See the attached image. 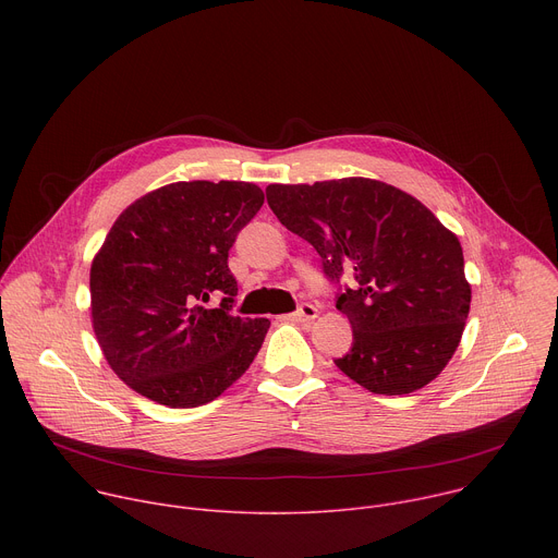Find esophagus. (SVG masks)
Masks as SVG:
<instances>
[{
  "label": "esophagus",
  "instance_id": "1",
  "mask_svg": "<svg viewBox=\"0 0 558 558\" xmlns=\"http://www.w3.org/2000/svg\"><path fill=\"white\" fill-rule=\"evenodd\" d=\"M317 313H320V311H317V306H313V304H302L291 317H293L295 323H311V320H315Z\"/></svg>",
  "mask_w": 558,
  "mask_h": 558
}]
</instances>
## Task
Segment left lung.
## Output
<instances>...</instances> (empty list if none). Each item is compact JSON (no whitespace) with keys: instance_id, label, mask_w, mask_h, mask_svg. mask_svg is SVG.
Listing matches in <instances>:
<instances>
[{"instance_id":"1","label":"left lung","mask_w":558,"mask_h":558,"mask_svg":"<svg viewBox=\"0 0 558 558\" xmlns=\"http://www.w3.org/2000/svg\"><path fill=\"white\" fill-rule=\"evenodd\" d=\"M267 203L320 254L331 280L355 276L336 302L353 327V349L336 366L377 395L433 381L470 311L459 238L415 196L375 179L274 183Z\"/></svg>"}]
</instances>
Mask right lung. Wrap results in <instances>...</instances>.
Segmentation results:
<instances>
[{
    "label": "right lung",
    "instance_id": "obj_1",
    "mask_svg": "<svg viewBox=\"0 0 558 558\" xmlns=\"http://www.w3.org/2000/svg\"><path fill=\"white\" fill-rule=\"evenodd\" d=\"M245 181H179L128 205L90 267L93 329L110 368L170 409L214 402L241 377L269 329L231 315L229 250L263 207ZM222 292L218 310L202 302Z\"/></svg>",
    "mask_w": 558,
    "mask_h": 558
}]
</instances>
